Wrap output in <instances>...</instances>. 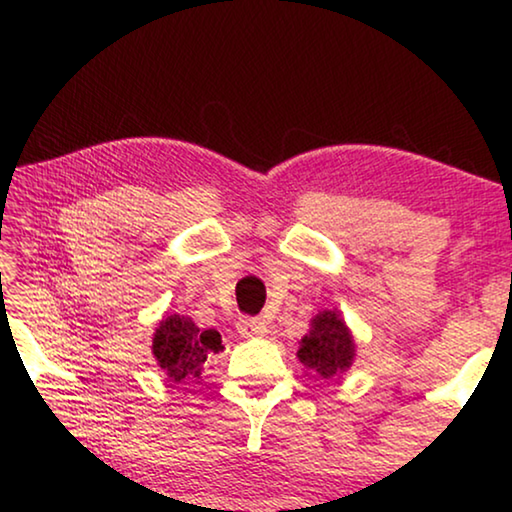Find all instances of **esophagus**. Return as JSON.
Here are the masks:
<instances>
[{
    "label": "esophagus",
    "instance_id": "34e87169",
    "mask_svg": "<svg viewBox=\"0 0 512 512\" xmlns=\"http://www.w3.org/2000/svg\"><path fill=\"white\" fill-rule=\"evenodd\" d=\"M237 330L241 337H264L266 335V323L262 319H241L237 323Z\"/></svg>",
    "mask_w": 512,
    "mask_h": 512
}]
</instances>
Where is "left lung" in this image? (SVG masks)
Listing matches in <instances>:
<instances>
[{"label":"left lung","mask_w":512,"mask_h":512,"mask_svg":"<svg viewBox=\"0 0 512 512\" xmlns=\"http://www.w3.org/2000/svg\"><path fill=\"white\" fill-rule=\"evenodd\" d=\"M355 339L339 310H323L310 321V330L298 342L296 358L316 376L335 380L353 367Z\"/></svg>","instance_id":"obj_1"}]
</instances>
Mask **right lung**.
I'll list each match as a JSON object with an SVG mask.
<instances>
[{
  "mask_svg": "<svg viewBox=\"0 0 512 512\" xmlns=\"http://www.w3.org/2000/svg\"><path fill=\"white\" fill-rule=\"evenodd\" d=\"M223 351L218 330H200L189 316L166 314L152 335V355L159 371L173 383L198 380L207 360Z\"/></svg>",
  "mask_w": 512,
  "mask_h": 512,
  "instance_id": "obj_1",
  "label": "right lung"
}]
</instances>
